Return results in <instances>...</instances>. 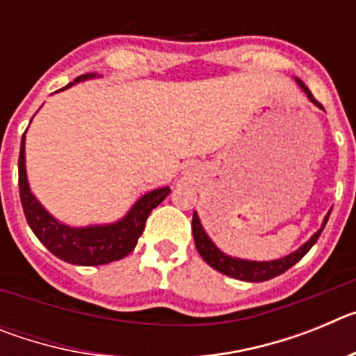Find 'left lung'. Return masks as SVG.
Masks as SVG:
<instances>
[{"label": "left lung", "instance_id": "1", "mask_svg": "<svg viewBox=\"0 0 356 356\" xmlns=\"http://www.w3.org/2000/svg\"><path fill=\"white\" fill-rule=\"evenodd\" d=\"M296 81H298V85L301 87V90L307 94V97L314 103V105L319 106L321 110H325L323 108V105H321L316 97L312 96V92L308 90V87L303 83V81L298 80V78H296ZM330 212H332V210H330ZM330 212L325 216V219H323V225H321V228L317 229L316 234L308 238L303 246H300L296 251H292L291 254H287V257H284V259L267 260V262H257V260L235 259V257H229V254L222 253V251L219 250L216 244H213V241L209 237V234L205 232V228H203V225H201V221H200V216H197V212H194V216H193L194 244H196L197 253H200L201 257H203V260H205L210 267H213L216 271L222 273V275H226V276H232V278L242 280V282H266V280H271V278H275V276L285 273L287 269H291L296 262H300V260L303 259L305 254L310 251V248H312L314 244L317 242L321 232L325 229L326 221H328V217H330Z\"/></svg>", "mask_w": 356, "mask_h": 356}]
</instances>
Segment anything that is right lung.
Returning a JSON list of instances; mask_svg holds the SVG:
<instances>
[{"mask_svg": "<svg viewBox=\"0 0 356 356\" xmlns=\"http://www.w3.org/2000/svg\"><path fill=\"white\" fill-rule=\"evenodd\" d=\"M92 78H96L92 72L81 74L60 90ZM24 143H26V131L23 134L21 151H19V196L23 203L24 216L35 237L64 262L74 266H103L124 259L137 246L151 210L156 209L171 193L169 187L149 191L135 201L127 216L110 225H90L80 228L64 225L44 209L35 194L31 193L26 176Z\"/></svg>", "mask_w": 356, "mask_h": 356, "instance_id": "add662e5", "label": "right lung"}]
</instances>
